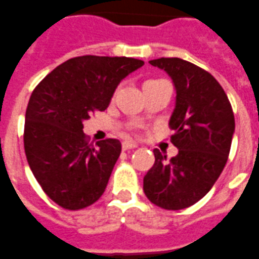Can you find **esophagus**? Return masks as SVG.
Masks as SVG:
<instances>
[{
  "label": "esophagus",
  "instance_id": "1",
  "mask_svg": "<svg viewBox=\"0 0 259 259\" xmlns=\"http://www.w3.org/2000/svg\"><path fill=\"white\" fill-rule=\"evenodd\" d=\"M138 148L135 143L132 142H124L122 143V150H130V149H135Z\"/></svg>",
  "mask_w": 259,
  "mask_h": 259
}]
</instances>
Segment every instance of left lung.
<instances>
[{
  "instance_id": "8db88e82",
  "label": "left lung",
  "mask_w": 259,
  "mask_h": 259,
  "mask_svg": "<svg viewBox=\"0 0 259 259\" xmlns=\"http://www.w3.org/2000/svg\"><path fill=\"white\" fill-rule=\"evenodd\" d=\"M150 65L167 71L177 90L169 128L178 154L171 160L154 149V164L143 178V192L164 209L188 208L203 199L228 161L235 116L225 91L208 71L179 58Z\"/></svg>"
}]
</instances>
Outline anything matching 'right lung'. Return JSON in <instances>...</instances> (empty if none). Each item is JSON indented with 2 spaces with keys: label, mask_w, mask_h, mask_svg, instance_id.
<instances>
[{
  "label": "right lung",
  "mask_w": 259,
  "mask_h": 259,
  "mask_svg": "<svg viewBox=\"0 0 259 259\" xmlns=\"http://www.w3.org/2000/svg\"><path fill=\"white\" fill-rule=\"evenodd\" d=\"M143 60L85 55L66 60L35 87L24 122V152L39 186L62 208L99 200L121 153L118 139L94 146L82 121L109 106L117 85Z\"/></svg>",
  "instance_id": "add662e5"
}]
</instances>
